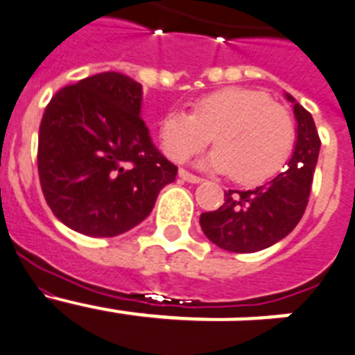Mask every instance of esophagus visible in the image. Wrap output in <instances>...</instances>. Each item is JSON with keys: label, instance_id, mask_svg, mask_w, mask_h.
<instances>
[{"label": "esophagus", "instance_id": "1", "mask_svg": "<svg viewBox=\"0 0 355 355\" xmlns=\"http://www.w3.org/2000/svg\"><path fill=\"white\" fill-rule=\"evenodd\" d=\"M178 177H180L182 180L191 182V184H200V182L203 180V178H200V177H196V175H193V173H189V171H186V169H180V171H178Z\"/></svg>", "mask_w": 355, "mask_h": 355}]
</instances>
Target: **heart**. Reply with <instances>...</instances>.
Wrapping results in <instances>:
<instances>
[{"label":"heart","instance_id":"obj_1","mask_svg":"<svg viewBox=\"0 0 355 355\" xmlns=\"http://www.w3.org/2000/svg\"><path fill=\"white\" fill-rule=\"evenodd\" d=\"M295 137V119L284 105L246 87L211 92L196 101L193 116L169 112L160 121V141L169 159L182 162L214 139L218 148L202 164L243 184L279 173L291 155Z\"/></svg>","mask_w":355,"mask_h":355}]
</instances>
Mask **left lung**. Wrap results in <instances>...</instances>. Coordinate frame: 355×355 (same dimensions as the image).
I'll return each mask as SVG.
<instances>
[{
	"instance_id": "obj_1",
	"label": "left lung",
	"mask_w": 355,
	"mask_h": 355,
	"mask_svg": "<svg viewBox=\"0 0 355 355\" xmlns=\"http://www.w3.org/2000/svg\"><path fill=\"white\" fill-rule=\"evenodd\" d=\"M286 98L297 118V143L284 171L255 189L225 191L223 205L200 216L203 234L223 250H264L284 239L306 212L322 143L313 116L291 94Z\"/></svg>"
}]
</instances>
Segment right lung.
<instances>
[{"mask_svg": "<svg viewBox=\"0 0 355 355\" xmlns=\"http://www.w3.org/2000/svg\"><path fill=\"white\" fill-rule=\"evenodd\" d=\"M143 85L107 71L66 85L39 128L37 168L46 203L66 227L114 237L152 212L178 168L141 118Z\"/></svg>", "mask_w": 355, "mask_h": 355, "instance_id": "right-lung-1", "label": "right lung"}]
</instances>
